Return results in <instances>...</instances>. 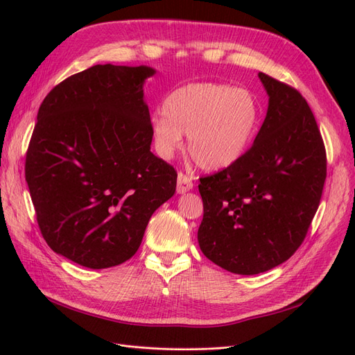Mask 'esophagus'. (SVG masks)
Listing matches in <instances>:
<instances>
[{
	"mask_svg": "<svg viewBox=\"0 0 355 355\" xmlns=\"http://www.w3.org/2000/svg\"><path fill=\"white\" fill-rule=\"evenodd\" d=\"M192 187L194 185H192V180L189 176H187L184 173L178 175V187H176L178 194H185V192L192 189Z\"/></svg>",
	"mask_w": 355,
	"mask_h": 355,
	"instance_id": "34e87169",
	"label": "esophagus"
}]
</instances>
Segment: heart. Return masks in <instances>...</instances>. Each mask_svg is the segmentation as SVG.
Returning <instances> with one entry per match:
<instances>
[{"label":"heart","mask_w":355,"mask_h":355,"mask_svg":"<svg viewBox=\"0 0 355 355\" xmlns=\"http://www.w3.org/2000/svg\"><path fill=\"white\" fill-rule=\"evenodd\" d=\"M261 124V105L245 89L219 83H189L171 92L163 112L151 118L157 154L170 159L184 145L206 171H220L245 155Z\"/></svg>","instance_id":"heart-1"}]
</instances>
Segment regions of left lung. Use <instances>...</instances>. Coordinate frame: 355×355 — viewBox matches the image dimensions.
Returning a JSON list of instances; mask_svg holds the SVG:
<instances>
[{"mask_svg":"<svg viewBox=\"0 0 355 355\" xmlns=\"http://www.w3.org/2000/svg\"><path fill=\"white\" fill-rule=\"evenodd\" d=\"M268 110L245 155L200 179L198 244L230 272L254 275L286 262L302 244L326 180V151L300 93L259 72Z\"/></svg>","mask_w":355,"mask_h":355,"instance_id":"obj_1","label":"left lung"}]
</instances>
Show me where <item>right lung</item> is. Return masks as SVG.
Masks as SVG:
<instances>
[{
  "label": "right lung",
  "instance_id": "right-lung-1",
  "mask_svg": "<svg viewBox=\"0 0 355 355\" xmlns=\"http://www.w3.org/2000/svg\"><path fill=\"white\" fill-rule=\"evenodd\" d=\"M151 67L94 65L42 101L25 178L53 252L92 270L137 252L153 213L173 197L178 175L151 153L144 85Z\"/></svg>",
  "mask_w": 355,
  "mask_h": 355
}]
</instances>
